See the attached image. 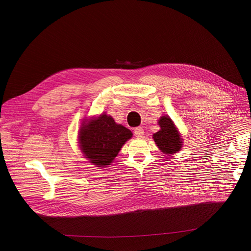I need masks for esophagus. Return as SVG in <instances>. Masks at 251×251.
<instances>
[{
	"instance_id": "obj_1",
	"label": "esophagus",
	"mask_w": 251,
	"mask_h": 251,
	"mask_svg": "<svg viewBox=\"0 0 251 251\" xmlns=\"http://www.w3.org/2000/svg\"><path fill=\"white\" fill-rule=\"evenodd\" d=\"M143 134H144V130L141 126H137L134 128V135L136 137H142Z\"/></svg>"
}]
</instances>
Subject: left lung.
<instances>
[{
	"mask_svg": "<svg viewBox=\"0 0 251 251\" xmlns=\"http://www.w3.org/2000/svg\"><path fill=\"white\" fill-rule=\"evenodd\" d=\"M158 124L161 128L153 134L154 141L163 153H176L182 147V139L173 122L165 116L159 120Z\"/></svg>",
	"mask_w": 251,
	"mask_h": 251,
	"instance_id": "8db88e82",
	"label": "left lung"
}]
</instances>
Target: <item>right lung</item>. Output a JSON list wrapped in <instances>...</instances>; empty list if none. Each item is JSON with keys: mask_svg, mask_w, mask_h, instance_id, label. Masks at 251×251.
<instances>
[{"mask_svg": "<svg viewBox=\"0 0 251 251\" xmlns=\"http://www.w3.org/2000/svg\"><path fill=\"white\" fill-rule=\"evenodd\" d=\"M79 134L82 151L98 167L110 165L125 142L132 135L128 128L117 125L106 114L84 124Z\"/></svg>", "mask_w": 251, "mask_h": 251, "instance_id": "1", "label": "right lung"}]
</instances>
